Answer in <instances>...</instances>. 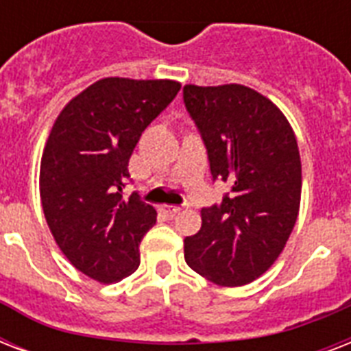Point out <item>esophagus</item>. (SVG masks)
I'll use <instances>...</instances> for the list:
<instances>
[{
    "label": "esophagus",
    "mask_w": 351,
    "mask_h": 351,
    "mask_svg": "<svg viewBox=\"0 0 351 351\" xmlns=\"http://www.w3.org/2000/svg\"><path fill=\"white\" fill-rule=\"evenodd\" d=\"M182 209L184 208H180V206H164V211L167 215H176V213H180Z\"/></svg>",
    "instance_id": "obj_1"
}]
</instances>
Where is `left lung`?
I'll return each instance as SVG.
<instances>
[{
	"label": "left lung",
	"mask_w": 351,
	"mask_h": 351,
	"mask_svg": "<svg viewBox=\"0 0 351 351\" xmlns=\"http://www.w3.org/2000/svg\"><path fill=\"white\" fill-rule=\"evenodd\" d=\"M184 104L206 145L213 182L231 186L222 202L202 208V228L184 239V256L211 282L242 286L271 267L297 222V138L280 109L244 85H186Z\"/></svg>",
	"instance_id": "8db88e82"
}]
</instances>
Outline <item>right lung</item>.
Here are the masks:
<instances>
[{
    "mask_svg": "<svg viewBox=\"0 0 351 351\" xmlns=\"http://www.w3.org/2000/svg\"><path fill=\"white\" fill-rule=\"evenodd\" d=\"M173 80L104 78L69 101L41 156L40 195L52 237L71 264L118 282L140 264L156 209L123 197L129 158L145 127L175 100Z\"/></svg>",
    "mask_w": 351,
    "mask_h": 351,
    "instance_id": "obj_1",
    "label": "right lung"
}]
</instances>
